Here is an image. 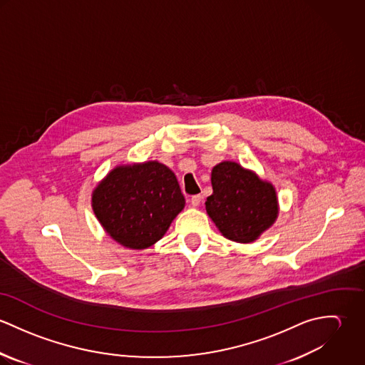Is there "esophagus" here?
<instances>
[{
    "label": "esophagus",
    "mask_w": 365,
    "mask_h": 365,
    "mask_svg": "<svg viewBox=\"0 0 365 365\" xmlns=\"http://www.w3.org/2000/svg\"><path fill=\"white\" fill-rule=\"evenodd\" d=\"M190 202H191V205L192 207H200L201 205V202H202V197L201 195H194V197H191V200H190Z\"/></svg>",
    "instance_id": "esophagus-1"
}]
</instances>
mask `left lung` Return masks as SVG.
<instances>
[{
    "mask_svg": "<svg viewBox=\"0 0 365 365\" xmlns=\"http://www.w3.org/2000/svg\"><path fill=\"white\" fill-rule=\"evenodd\" d=\"M212 195L205 209L217 230L236 243H253L279 213L275 187L236 161H222L210 173Z\"/></svg>",
    "mask_w": 365,
    "mask_h": 365,
    "instance_id": "8db88e82",
    "label": "left lung"
}]
</instances>
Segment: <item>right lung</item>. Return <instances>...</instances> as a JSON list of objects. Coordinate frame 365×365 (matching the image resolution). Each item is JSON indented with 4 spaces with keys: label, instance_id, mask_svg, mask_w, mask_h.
<instances>
[{
    "label": "right lung",
    "instance_id": "obj_1",
    "mask_svg": "<svg viewBox=\"0 0 365 365\" xmlns=\"http://www.w3.org/2000/svg\"><path fill=\"white\" fill-rule=\"evenodd\" d=\"M91 207L112 240L145 250L165 235L185 198L175 174L150 160L113 167L93 190Z\"/></svg>",
    "mask_w": 365,
    "mask_h": 365
}]
</instances>
